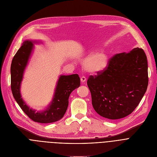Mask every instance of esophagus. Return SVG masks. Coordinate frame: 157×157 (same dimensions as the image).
<instances>
[{"instance_id":"obj_1","label":"esophagus","mask_w":157,"mask_h":157,"mask_svg":"<svg viewBox=\"0 0 157 157\" xmlns=\"http://www.w3.org/2000/svg\"><path fill=\"white\" fill-rule=\"evenodd\" d=\"M86 78L84 77V76H82V77L81 78V81L82 82H85L86 81Z\"/></svg>"}]
</instances>
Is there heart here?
Listing matches in <instances>:
<instances>
[{
  "mask_svg": "<svg viewBox=\"0 0 157 157\" xmlns=\"http://www.w3.org/2000/svg\"><path fill=\"white\" fill-rule=\"evenodd\" d=\"M108 64V58L104 52H96L89 56L83 62V68L86 71L95 73L105 69Z\"/></svg>",
  "mask_w": 157,
  "mask_h": 157,
  "instance_id": "heart-1",
  "label": "heart"
}]
</instances>
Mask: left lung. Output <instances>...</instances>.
Returning <instances> with one entry per match:
<instances>
[{
  "label": "left lung",
  "instance_id": "obj_1",
  "mask_svg": "<svg viewBox=\"0 0 157 157\" xmlns=\"http://www.w3.org/2000/svg\"><path fill=\"white\" fill-rule=\"evenodd\" d=\"M87 85L92 105L108 119L124 118L138 105L148 85L147 57L138 47L114 55L105 69L90 76Z\"/></svg>",
  "mask_w": 157,
  "mask_h": 157
}]
</instances>
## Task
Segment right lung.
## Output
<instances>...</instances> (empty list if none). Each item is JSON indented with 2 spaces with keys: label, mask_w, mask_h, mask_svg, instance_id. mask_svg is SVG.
I'll return each mask as SVG.
<instances>
[{
  "label": "right lung",
  "mask_w": 157,
  "mask_h": 157,
  "mask_svg": "<svg viewBox=\"0 0 157 157\" xmlns=\"http://www.w3.org/2000/svg\"><path fill=\"white\" fill-rule=\"evenodd\" d=\"M36 42L37 41H25L14 56L10 66V88L16 102L31 120L39 123H52L63 117L68 107L70 94L80 86V78L77 74L61 75L57 83L54 98L48 108L37 112L29 108L21 98L20 86L33 44Z\"/></svg>",
  "instance_id": "obj_1"
}]
</instances>
